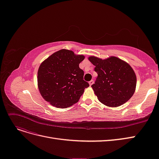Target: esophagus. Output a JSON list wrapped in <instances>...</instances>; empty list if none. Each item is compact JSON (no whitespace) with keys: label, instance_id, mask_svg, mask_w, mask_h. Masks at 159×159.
<instances>
[{"label":"esophagus","instance_id":"obj_1","mask_svg":"<svg viewBox=\"0 0 159 159\" xmlns=\"http://www.w3.org/2000/svg\"><path fill=\"white\" fill-rule=\"evenodd\" d=\"M93 83H94V81L93 80H91L90 81H89V85H92L93 84Z\"/></svg>","mask_w":159,"mask_h":159}]
</instances>
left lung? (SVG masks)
I'll return each instance as SVG.
<instances>
[{"label":"left lung","mask_w":159,"mask_h":159,"mask_svg":"<svg viewBox=\"0 0 159 159\" xmlns=\"http://www.w3.org/2000/svg\"><path fill=\"white\" fill-rule=\"evenodd\" d=\"M89 60L95 66V72L98 74L91 87L101 102L116 107L132 97L136 87V75L128 63L115 57L105 60L90 57Z\"/></svg>","instance_id":"1"}]
</instances>
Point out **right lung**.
<instances>
[{
	"label": "right lung",
	"mask_w": 159,
	"mask_h": 159,
	"mask_svg": "<svg viewBox=\"0 0 159 159\" xmlns=\"http://www.w3.org/2000/svg\"><path fill=\"white\" fill-rule=\"evenodd\" d=\"M83 55L62 49L43 61L38 70L37 81L43 98L57 108H66L78 102L84 89V72L79 67Z\"/></svg>",
	"instance_id": "add662e5"
}]
</instances>
